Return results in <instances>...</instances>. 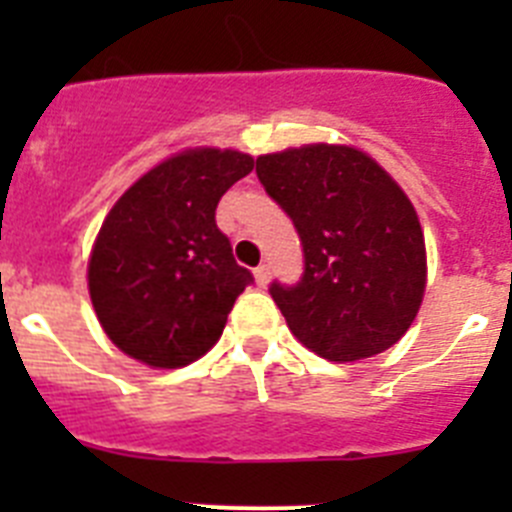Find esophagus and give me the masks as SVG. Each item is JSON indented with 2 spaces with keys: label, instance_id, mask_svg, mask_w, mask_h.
<instances>
[{
  "label": "esophagus",
  "instance_id": "esophagus-1",
  "mask_svg": "<svg viewBox=\"0 0 512 512\" xmlns=\"http://www.w3.org/2000/svg\"><path fill=\"white\" fill-rule=\"evenodd\" d=\"M269 266L266 264H261V266H256V269H253V277H256V282H259V287H266V284H269Z\"/></svg>",
  "mask_w": 512,
  "mask_h": 512
}]
</instances>
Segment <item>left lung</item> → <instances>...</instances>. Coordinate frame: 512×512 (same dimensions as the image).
I'll return each mask as SVG.
<instances>
[{"label": "left lung", "mask_w": 512, "mask_h": 512, "mask_svg": "<svg viewBox=\"0 0 512 512\" xmlns=\"http://www.w3.org/2000/svg\"><path fill=\"white\" fill-rule=\"evenodd\" d=\"M256 176L302 243L300 282L269 287L297 341L338 364L395 346L425 292L408 194L374 158L328 143L259 156Z\"/></svg>", "instance_id": "1"}]
</instances>
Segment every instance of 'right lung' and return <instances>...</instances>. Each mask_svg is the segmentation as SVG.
Here are the masks:
<instances>
[{
  "label": "right lung",
  "mask_w": 512,
  "mask_h": 512,
  "mask_svg": "<svg viewBox=\"0 0 512 512\" xmlns=\"http://www.w3.org/2000/svg\"><path fill=\"white\" fill-rule=\"evenodd\" d=\"M241 151L194 148L143 174L104 217L89 295L120 351L158 369L207 354L253 274L217 228V202L251 174Z\"/></svg>",
  "instance_id": "right-lung-1"
}]
</instances>
